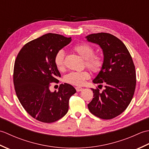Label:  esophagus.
Wrapping results in <instances>:
<instances>
[{"label": "esophagus", "mask_w": 149, "mask_h": 149, "mask_svg": "<svg viewBox=\"0 0 149 149\" xmlns=\"http://www.w3.org/2000/svg\"><path fill=\"white\" fill-rule=\"evenodd\" d=\"M75 90H76L77 91H81L83 90V88L81 87H75Z\"/></svg>", "instance_id": "34e87169"}]
</instances>
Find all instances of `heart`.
<instances>
[{
    "label": "heart",
    "mask_w": 149,
    "mask_h": 149,
    "mask_svg": "<svg viewBox=\"0 0 149 149\" xmlns=\"http://www.w3.org/2000/svg\"><path fill=\"white\" fill-rule=\"evenodd\" d=\"M79 55L85 59L86 67L95 74L102 70L104 66V58L99 53H94L95 49L90 44L86 43H79L73 48ZM65 52L60 50L56 52L54 56V63L59 70L63 71L65 68ZM90 77V74L87 71L72 72L65 77V81L68 84L81 86L85 80Z\"/></svg>",
    "instance_id": "heart-1"
}]
</instances>
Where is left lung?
Listing matches in <instances>:
<instances>
[{
	"instance_id": "1",
	"label": "left lung",
	"mask_w": 149,
	"mask_h": 149,
	"mask_svg": "<svg viewBox=\"0 0 149 149\" xmlns=\"http://www.w3.org/2000/svg\"><path fill=\"white\" fill-rule=\"evenodd\" d=\"M87 40L97 43L103 50L104 66L93 82L105 88L93 92L92 100L88 104L90 111L100 118L110 120L127 108L133 97L136 76L135 66L127 47L121 40L106 33L91 34Z\"/></svg>"
}]
</instances>
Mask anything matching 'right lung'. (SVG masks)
<instances>
[{
    "mask_svg": "<svg viewBox=\"0 0 149 149\" xmlns=\"http://www.w3.org/2000/svg\"><path fill=\"white\" fill-rule=\"evenodd\" d=\"M58 34L48 33L27 43L15 61L13 83L18 99L29 115L38 121L52 123L68 111L70 97L76 90L72 85L60 84L51 92L50 83L61 74L54 63L56 52L71 42Z\"/></svg>",
    "mask_w": 149,
    "mask_h": 149,
    "instance_id": "obj_1",
    "label": "right lung"
}]
</instances>
